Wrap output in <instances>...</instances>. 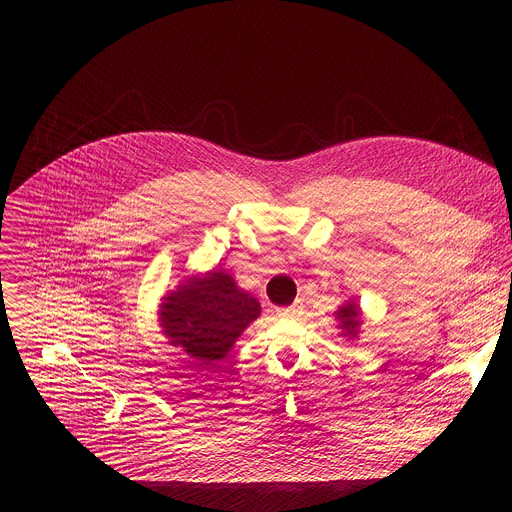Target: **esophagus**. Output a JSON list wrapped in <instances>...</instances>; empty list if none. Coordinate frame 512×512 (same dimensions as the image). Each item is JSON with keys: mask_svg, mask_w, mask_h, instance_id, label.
<instances>
[{"mask_svg": "<svg viewBox=\"0 0 512 512\" xmlns=\"http://www.w3.org/2000/svg\"><path fill=\"white\" fill-rule=\"evenodd\" d=\"M279 318L283 320H289V318H298L300 316V308L298 306H289V308H277L275 310Z\"/></svg>", "mask_w": 512, "mask_h": 512, "instance_id": "34e87169", "label": "esophagus"}]
</instances>
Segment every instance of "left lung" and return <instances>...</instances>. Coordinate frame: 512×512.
<instances>
[{"label": "left lung", "mask_w": 512, "mask_h": 512, "mask_svg": "<svg viewBox=\"0 0 512 512\" xmlns=\"http://www.w3.org/2000/svg\"><path fill=\"white\" fill-rule=\"evenodd\" d=\"M336 314V320H338V328L342 330L340 336H346V338H356L358 330H360V324H362V318H360V308L358 304L352 300V302H346L338 308Z\"/></svg>", "instance_id": "8db88e82"}]
</instances>
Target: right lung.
Instances as JSON below:
<instances>
[{"instance_id":"add662e5","label":"right lung","mask_w":512,"mask_h":512,"mask_svg":"<svg viewBox=\"0 0 512 512\" xmlns=\"http://www.w3.org/2000/svg\"><path fill=\"white\" fill-rule=\"evenodd\" d=\"M261 314L259 302L235 279L214 269L188 277L160 306V326L172 346L200 364L223 360L243 330Z\"/></svg>"}]
</instances>
